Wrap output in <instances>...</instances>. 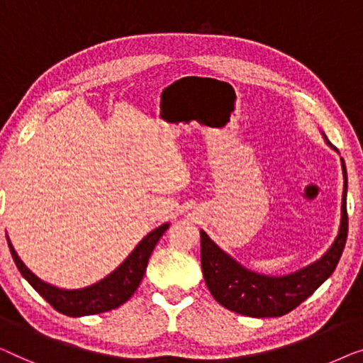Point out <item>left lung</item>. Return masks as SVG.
I'll list each match as a JSON object with an SVG mask.
<instances>
[{
    "label": "left lung",
    "mask_w": 363,
    "mask_h": 363,
    "mask_svg": "<svg viewBox=\"0 0 363 363\" xmlns=\"http://www.w3.org/2000/svg\"><path fill=\"white\" fill-rule=\"evenodd\" d=\"M325 138V135H324ZM329 146H333L325 138ZM344 171V194H342V218L339 235L333 247L318 262L284 274L267 277L250 272L237 259L227 255L201 230V263L203 279L213 298L223 308L250 318H279L309 298L328 279L339 263L344 252L349 217H347V171Z\"/></svg>",
    "instance_id": "8db88e82"
}]
</instances>
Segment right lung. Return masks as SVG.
<instances>
[{
    "mask_svg": "<svg viewBox=\"0 0 363 363\" xmlns=\"http://www.w3.org/2000/svg\"><path fill=\"white\" fill-rule=\"evenodd\" d=\"M167 227H169V223H162L161 227L147 233L115 272H111L108 277L100 279L99 283L82 289H60L49 283H44L43 279L35 277L26 264L21 262V258L18 257L16 250L13 248L9 238L8 247L11 250V257L24 279L55 311L70 315V318H80V315L100 314L116 309L131 298L133 293L138 289V286H140L143 277H145L147 259H150L157 240L162 237Z\"/></svg>",
    "mask_w": 363,
    "mask_h": 363,
    "instance_id": "1",
    "label": "right lung"
}]
</instances>
